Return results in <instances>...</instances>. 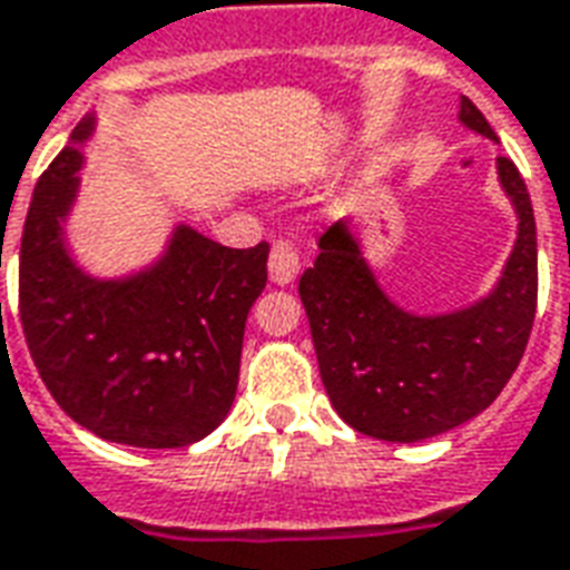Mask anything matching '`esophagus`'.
Listing matches in <instances>:
<instances>
[{"mask_svg":"<svg viewBox=\"0 0 570 570\" xmlns=\"http://www.w3.org/2000/svg\"><path fill=\"white\" fill-rule=\"evenodd\" d=\"M298 268H302V259H298V250L293 242H274L272 253H268V274H272L274 284H293L296 281Z\"/></svg>","mask_w":570,"mask_h":570,"instance_id":"34e87169","label":"esophagus"}]
</instances>
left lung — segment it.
Masks as SVG:
<instances>
[{
    "label": "left lung",
    "mask_w": 570,
    "mask_h": 570,
    "mask_svg": "<svg viewBox=\"0 0 570 570\" xmlns=\"http://www.w3.org/2000/svg\"><path fill=\"white\" fill-rule=\"evenodd\" d=\"M462 124L495 138L465 96ZM499 178L520 214V238L495 293L459 314H404L374 284L344 223L320 235L298 296L328 399L362 435L414 444L450 432L487 411L520 365L538 307V235L525 180L508 156H499Z\"/></svg>",
    "instance_id": "left-lung-1"
}]
</instances>
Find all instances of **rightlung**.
Here are the masks:
<instances>
[{
    "label": "right lung",
    "mask_w": 570,
    "mask_h": 570,
    "mask_svg": "<svg viewBox=\"0 0 570 570\" xmlns=\"http://www.w3.org/2000/svg\"><path fill=\"white\" fill-rule=\"evenodd\" d=\"M90 132L83 120L71 138ZM81 166L62 147L36 184L20 238V323L62 411L114 444H196L229 414L244 323L268 281V244L223 247L180 226L154 272L124 284L81 274L60 220Z\"/></svg>",
    "instance_id": "right-lung-1"
}]
</instances>
